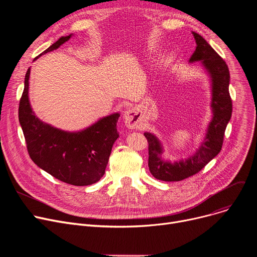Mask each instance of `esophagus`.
Instances as JSON below:
<instances>
[{
    "instance_id": "esophagus-1",
    "label": "esophagus",
    "mask_w": 257,
    "mask_h": 257,
    "mask_svg": "<svg viewBox=\"0 0 257 257\" xmlns=\"http://www.w3.org/2000/svg\"><path fill=\"white\" fill-rule=\"evenodd\" d=\"M124 121L126 127L130 129H138L142 123V114L137 108H130L124 113Z\"/></svg>"
}]
</instances>
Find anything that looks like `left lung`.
Segmentation results:
<instances>
[{"instance_id": "1", "label": "left lung", "mask_w": 257, "mask_h": 257, "mask_svg": "<svg viewBox=\"0 0 257 257\" xmlns=\"http://www.w3.org/2000/svg\"><path fill=\"white\" fill-rule=\"evenodd\" d=\"M192 33L197 47L188 62L200 61L209 78L211 119L196 151L184 159L174 161L165 159L163 143L154 133L148 131L144 133L149 143V170L156 179L168 182L180 181L193 176L220 153L225 129L232 113V102L229 94L230 75L226 62L200 34Z\"/></svg>"}]
</instances>
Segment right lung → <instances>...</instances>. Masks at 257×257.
I'll list each match as a JSON object with an SVG mask.
<instances>
[{
	"label": "right lung",
	"mask_w": 257,
	"mask_h": 257,
	"mask_svg": "<svg viewBox=\"0 0 257 257\" xmlns=\"http://www.w3.org/2000/svg\"><path fill=\"white\" fill-rule=\"evenodd\" d=\"M73 34L61 36L34 60L57 50ZM29 67L20 101L19 119L33 163L58 180L83 186L96 183L105 173L112 146L118 138V112L103 116L79 131H64L38 118L29 100Z\"/></svg>",
	"instance_id": "right-lung-1"
}]
</instances>
